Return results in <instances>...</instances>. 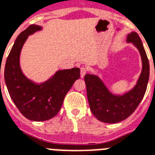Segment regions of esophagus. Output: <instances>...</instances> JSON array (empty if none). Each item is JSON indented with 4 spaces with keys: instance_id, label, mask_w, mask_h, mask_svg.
Instances as JSON below:
<instances>
[{
    "instance_id": "obj_1",
    "label": "esophagus",
    "mask_w": 155,
    "mask_h": 155,
    "mask_svg": "<svg viewBox=\"0 0 155 155\" xmlns=\"http://www.w3.org/2000/svg\"><path fill=\"white\" fill-rule=\"evenodd\" d=\"M80 70H81V78H83L85 75V74L87 73V68L85 67V66H81V67L80 68Z\"/></svg>"
}]
</instances>
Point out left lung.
<instances>
[{
	"label": "left lung",
	"instance_id": "8db88e82",
	"mask_svg": "<svg viewBox=\"0 0 155 155\" xmlns=\"http://www.w3.org/2000/svg\"><path fill=\"white\" fill-rule=\"evenodd\" d=\"M127 41L135 45L140 52L142 71L135 87L123 96H115L109 92L103 82L95 75L85 74L88 101L90 110L99 121L117 123L130 116L144 97L150 76V64L144 47L138 33H130Z\"/></svg>",
	"mask_w": 155,
	"mask_h": 155
}]
</instances>
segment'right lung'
Segmentation results:
<instances>
[{
  "mask_svg": "<svg viewBox=\"0 0 155 155\" xmlns=\"http://www.w3.org/2000/svg\"><path fill=\"white\" fill-rule=\"evenodd\" d=\"M41 27L31 25L20 33L8 54L5 66V81L11 98L23 116L32 121H46L58 114L74 81L80 78V69L59 70L45 83L37 85L22 74L20 53L28 35Z\"/></svg>",
  "mask_w": 155,
  "mask_h": 155,
  "instance_id": "add662e5",
  "label": "right lung"
}]
</instances>
